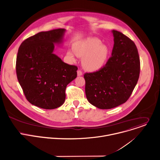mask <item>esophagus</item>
<instances>
[{"mask_svg": "<svg viewBox=\"0 0 160 160\" xmlns=\"http://www.w3.org/2000/svg\"><path fill=\"white\" fill-rule=\"evenodd\" d=\"M77 74H78V76H81L82 75V72H81V70H78Z\"/></svg>", "mask_w": 160, "mask_h": 160, "instance_id": "obj_1", "label": "esophagus"}]
</instances>
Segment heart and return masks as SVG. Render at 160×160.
Returning <instances> with one entry per match:
<instances>
[{
    "mask_svg": "<svg viewBox=\"0 0 160 160\" xmlns=\"http://www.w3.org/2000/svg\"><path fill=\"white\" fill-rule=\"evenodd\" d=\"M73 51H68L67 54L70 58L74 57V53L79 58H82L83 68L90 72L101 69L107 62L109 47L97 38H88L77 42L73 46Z\"/></svg>",
    "mask_w": 160,
    "mask_h": 160,
    "instance_id": "obj_1",
    "label": "heart"
}]
</instances>
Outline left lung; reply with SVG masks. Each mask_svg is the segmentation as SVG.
<instances>
[{
	"label": "left lung",
	"instance_id": "obj_1",
	"mask_svg": "<svg viewBox=\"0 0 160 160\" xmlns=\"http://www.w3.org/2000/svg\"><path fill=\"white\" fill-rule=\"evenodd\" d=\"M112 33L111 57L100 70L84 76L88 102L101 109L114 108L126 102L140 74V59L135 43L121 32L113 30Z\"/></svg>",
	"mask_w": 160,
	"mask_h": 160
}]
</instances>
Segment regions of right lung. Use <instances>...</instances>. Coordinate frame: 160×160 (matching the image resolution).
<instances>
[{
  "label": "right lung",
  "mask_w": 160,
  "mask_h": 160,
  "mask_svg": "<svg viewBox=\"0 0 160 160\" xmlns=\"http://www.w3.org/2000/svg\"><path fill=\"white\" fill-rule=\"evenodd\" d=\"M66 31L39 32L25 40L18 51V80L27 100L38 108L60 107L67 84L77 77L78 67L65 63L54 53L55 44L63 45Z\"/></svg>",
  "instance_id": "obj_1"
}]
</instances>
